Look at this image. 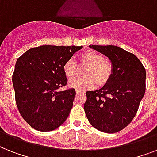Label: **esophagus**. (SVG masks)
Returning a JSON list of instances; mask_svg holds the SVG:
<instances>
[{
    "label": "esophagus",
    "mask_w": 157,
    "mask_h": 157,
    "mask_svg": "<svg viewBox=\"0 0 157 157\" xmlns=\"http://www.w3.org/2000/svg\"><path fill=\"white\" fill-rule=\"evenodd\" d=\"M76 93L78 94H81V93H84V91L82 90H76Z\"/></svg>",
    "instance_id": "34e87169"
}]
</instances>
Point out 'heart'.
Wrapping results in <instances>:
<instances>
[{
    "mask_svg": "<svg viewBox=\"0 0 157 157\" xmlns=\"http://www.w3.org/2000/svg\"><path fill=\"white\" fill-rule=\"evenodd\" d=\"M80 63L87 65L85 75L86 78H75L69 81L71 88L86 90L94 88L96 85L103 86L110 81L113 73V66L111 62L104 59L100 53L93 50H87L78 55ZM63 71L67 78H72L77 71V64L72 59L65 61Z\"/></svg>",
    "mask_w": 157,
    "mask_h": 157,
    "instance_id": "heart-1",
    "label": "heart"
}]
</instances>
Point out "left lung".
<instances>
[{"mask_svg": "<svg viewBox=\"0 0 157 157\" xmlns=\"http://www.w3.org/2000/svg\"><path fill=\"white\" fill-rule=\"evenodd\" d=\"M108 57L113 66L110 81L87 91L84 109L92 126L107 134L121 131L135 117L146 90V70L134 54L114 45H90Z\"/></svg>", "mask_w": 157, "mask_h": 157, "instance_id": "obj_1", "label": "left lung"}]
</instances>
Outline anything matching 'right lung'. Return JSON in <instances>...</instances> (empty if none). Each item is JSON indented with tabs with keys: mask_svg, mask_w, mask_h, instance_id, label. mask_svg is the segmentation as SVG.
<instances>
[{
	"mask_svg": "<svg viewBox=\"0 0 157 157\" xmlns=\"http://www.w3.org/2000/svg\"><path fill=\"white\" fill-rule=\"evenodd\" d=\"M81 48L41 45L27 50L17 59L12 76L16 105L33 129L51 131L68 117L76 90H59L67 84L63 66Z\"/></svg>",
	"mask_w": 157,
	"mask_h": 157,
	"instance_id": "1",
	"label": "right lung"
}]
</instances>
